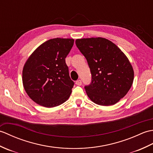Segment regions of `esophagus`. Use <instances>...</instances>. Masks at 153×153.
Returning a JSON list of instances; mask_svg holds the SVG:
<instances>
[{
  "label": "esophagus",
  "instance_id": "34e87169",
  "mask_svg": "<svg viewBox=\"0 0 153 153\" xmlns=\"http://www.w3.org/2000/svg\"><path fill=\"white\" fill-rule=\"evenodd\" d=\"M76 84L77 85H79V86L82 85V80H80V79H79V80H77V81H76Z\"/></svg>",
  "mask_w": 153,
  "mask_h": 153
}]
</instances>
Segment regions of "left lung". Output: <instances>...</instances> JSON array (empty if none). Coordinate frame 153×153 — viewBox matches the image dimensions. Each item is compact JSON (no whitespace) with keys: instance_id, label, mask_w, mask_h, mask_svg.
<instances>
[{"instance_id":"8db88e82","label":"left lung","mask_w":153,"mask_h":153,"mask_svg":"<svg viewBox=\"0 0 153 153\" xmlns=\"http://www.w3.org/2000/svg\"><path fill=\"white\" fill-rule=\"evenodd\" d=\"M76 44L92 75L91 83L85 87L87 96L97 105H115L128 93L134 82V71L128 57L105 38L78 39Z\"/></svg>"}]
</instances>
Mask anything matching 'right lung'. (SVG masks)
Masks as SVG:
<instances>
[{"label":"right lung","instance_id":"1","mask_svg":"<svg viewBox=\"0 0 153 153\" xmlns=\"http://www.w3.org/2000/svg\"><path fill=\"white\" fill-rule=\"evenodd\" d=\"M73 39L54 38L41 44L25 62L22 82L30 98L47 108L60 105L69 98L74 82L65 58Z\"/></svg>","mask_w":153,"mask_h":153}]
</instances>
